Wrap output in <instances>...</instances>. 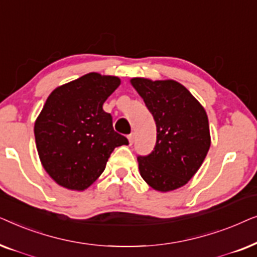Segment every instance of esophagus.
I'll use <instances>...</instances> for the list:
<instances>
[{
    "label": "esophagus",
    "instance_id": "esophagus-1",
    "mask_svg": "<svg viewBox=\"0 0 257 257\" xmlns=\"http://www.w3.org/2000/svg\"><path fill=\"white\" fill-rule=\"evenodd\" d=\"M127 138H128V142H130V145H132L133 144V142H135V133H130V135L127 136Z\"/></svg>",
    "mask_w": 257,
    "mask_h": 257
}]
</instances>
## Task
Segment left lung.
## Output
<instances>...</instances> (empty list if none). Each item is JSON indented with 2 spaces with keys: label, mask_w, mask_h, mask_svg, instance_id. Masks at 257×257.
Segmentation results:
<instances>
[{
  "label": "left lung",
  "mask_w": 257,
  "mask_h": 257,
  "mask_svg": "<svg viewBox=\"0 0 257 257\" xmlns=\"http://www.w3.org/2000/svg\"><path fill=\"white\" fill-rule=\"evenodd\" d=\"M131 83L157 125L153 151L138 156L140 175L156 191H173L191 180L208 153V117L201 104L175 80L133 78Z\"/></svg>",
  "instance_id": "1"
}]
</instances>
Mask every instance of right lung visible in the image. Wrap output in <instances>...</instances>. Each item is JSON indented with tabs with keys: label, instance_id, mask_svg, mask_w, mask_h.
<instances>
[{
	"label": "right lung",
	"instance_id": "obj_1",
	"mask_svg": "<svg viewBox=\"0 0 257 257\" xmlns=\"http://www.w3.org/2000/svg\"><path fill=\"white\" fill-rule=\"evenodd\" d=\"M120 79L91 72L57 87L35 122L41 163L58 185L83 191L99 178L115 147L127 145L104 101Z\"/></svg>",
	"mask_w": 257,
	"mask_h": 257
}]
</instances>
